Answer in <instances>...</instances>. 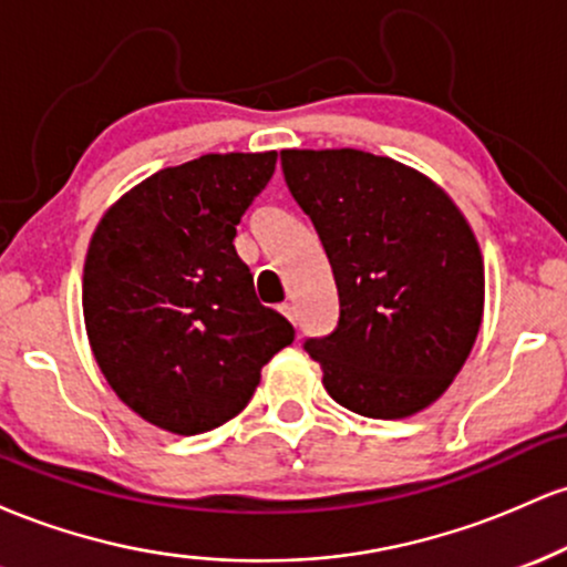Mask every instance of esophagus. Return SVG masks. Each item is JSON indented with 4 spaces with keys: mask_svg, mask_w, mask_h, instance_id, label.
<instances>
[{
    "mask_svg": "<svg viewBox=\"0 0 567 567\" xmlns=\"http://www.w3.org/2000/svg\"><path fill=\"white\" fill-rule=\"evenodd\" d=\"M279 311H282V315H285V317H288V320H290L292 324H296V322H298V315H296V306H292V303H282V306H279Z\"/></svg>",
    "mask_w": 567,
    "mask_h": 567,
    "instance_id": "34e87169",
    "label": "esophagus"
}]
</instances>
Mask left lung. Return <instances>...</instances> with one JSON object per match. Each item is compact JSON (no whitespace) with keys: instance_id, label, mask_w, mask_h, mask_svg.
Segmentation results:
<instances>
[{"instance_id":"8db88e82","label":"left lung","mask_w":567,"mask_h":567,"mask_svg":"<svg viewBox=\"0 0 567 567\" xmlns=\"http://www.w3.org/2000/svg\"><path fill=\"white\" fill-rule=\"evenodd\" d=\"M279 159L336 277V328L303 341L328 394L368 419L432 405L483 320L485 269L470 224L442 188L389 157L292 148Z\"/></svg>"}]
</instances>
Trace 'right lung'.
Instances as JSON below:
<instances>
[{"instance_id": "add662e5", "label": "right lung", "mask_w": 567, "mask_h": 567, "mask_svg": "<svg viewBox=\"0 0 567 567\" xmlns=\"http://www.w3.org/2000/svg\"><path fill=\"white\" fill-rule=\"evenodd\" d=\"M277 154H205L154 173L103 216L82 306L106 381L148 424L210 432L243 410L261 368L296 338L258 301L237 224Z\"/></svg>"}]
</instances>
